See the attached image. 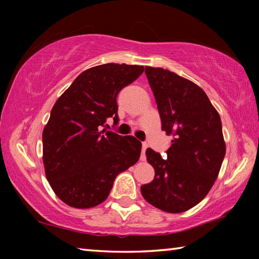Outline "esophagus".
<instances>
[{
  "instance_id": "1",
  "label": "esophagus",
  "mask_w": 259,
  "mask_h": 259,
  "mask_svg": "<svg viewBox=\"0 0 259 259\" xmlns=\"http://www.w3.org/2000/svg\"><path fill=\"white\" fill-rule=\"evenodd\" d=\"M147 144L146 143H143V148H142V156H140V160H145L146 156H145V151L147 148Z\"/></svg>"
}]
</instances>
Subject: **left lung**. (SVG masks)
Returning a JSON list of instances; mask_svg holds the SVG:
<instances>
[{"mask_svg": "<svg viewBox=\"0 0 259 259\" xmlns=\"http://www.w3.org/2000/svg\"><path fill=\"white\" fill-rule=\"evenodd\" d=\"M162 130L174 135L162 157L147 148L154 179L140 187L148 203L165 212H183L204 199L221 170L226 147L222 121L199 85L160 67H145Z\"/></svg>", "mask_w": 259, "mask_h": 259, "instance_id": "obj_1", "label": "left lung"}]
</instances>
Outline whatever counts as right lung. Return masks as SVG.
Returning a JSON list of instances; mask_svg holds the SVG:
<instances>
[{
	"mask_svg": "<svg viewBox=\"0 0 259 259\" xmlns=\"http://www.w3.org/2000/svg\"><path fill=\"white\" fill-rule=\"evenodd\" d=\"M143 66L104 64L78 75L57 100L42 135L46 176L56 195L87 209L107 199L113 183L139 160L142 143L102 128L119 121L116 97Z\"/></svg>",
	"mask_w": 259,
	"mask_h": 259,
	"instance_id": "add662e5",
	"label": "right lung"
}]
</instances>
